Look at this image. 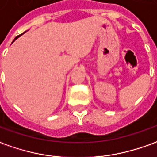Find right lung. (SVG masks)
<instances>
[{
	"label": "right lung",
	"mask_w": 157,
	"mask_h": 157,
	"mask_svg": "<svg viewBox=\"0 0 157 157\" xmlns=\"http://www.w3.org/2000/svg\"><path fill=\"white\" fill-rule=\"evenodd\" d=\"M19 36H17V37H16V38H15V39H14V40H16V39H17V37H19ZM14 40H13V41H14Z\"/></svg>",
	"instance_id": "1"
}]
</instances>
